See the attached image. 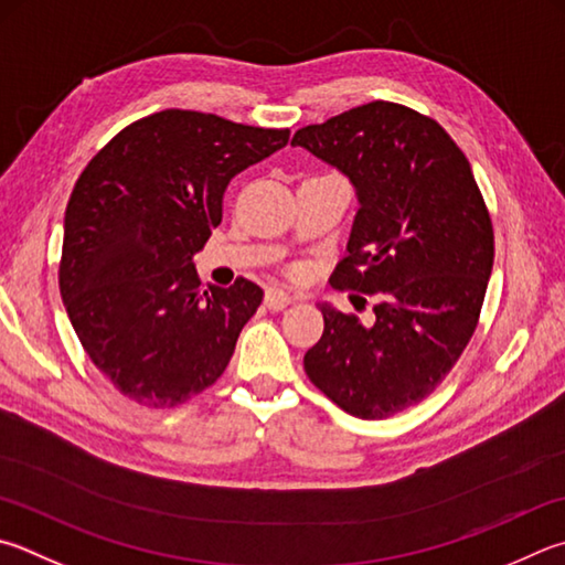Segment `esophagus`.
Instances as JSON below:
<instances>
[{
  "instance_id": "1",
  "label": "esophagus",
  "mask_w": 565,
  "mask_h": 565,
  "mask_svg": "<svg viewBox=\"0 0 565 565\" xmlns=\"http://www.w3.org/2000/svg\"><path fill=\"white\" fill-rule=\"evenodd\" d=\"M294 301V296L289 291L279 289V286H271V289H266V296H264V303L269 306L271 311H281L286 309Z\"/></svg>"
}]
</instances>
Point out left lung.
Instances as JSON below:
<instances>
[{"instance_id": "left-lung-1", "label": "left lung", "mask_w": 565, "mask_h": 565, "mask_svg": "<svg viewBox=\"0 0 565 565\" xmlns=\"http://www.w3.org/2000/svg\"><path fill=\"white\" fill-rule=\"evenodd\" d=\"M353 182L358 214L331 279L373 294V323L321 303L303 371L361 419L423 403L475 333L494 266V230L465 152L437 120L373 100L294 132Z\"/></svg>"}]
</instances>
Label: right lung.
<instances>
[{"label":"right lung","instance_id":"right-lung-1","mask_svg":"<svg viewBox=\"0 0 565 565\" xmlns=\"http://www.w3.org/2000/svg\"><path fill=\"white\" fill-rule=\"evenodd\" d=\"M289 142L214 113L168 108L122 128L76 180L58 289L90 361L120 395L175 407L217 383L264 291L202 289L192 256L234 175Z\"/></svg>","mask_w":565,"mask_h":565}]
</instances>
